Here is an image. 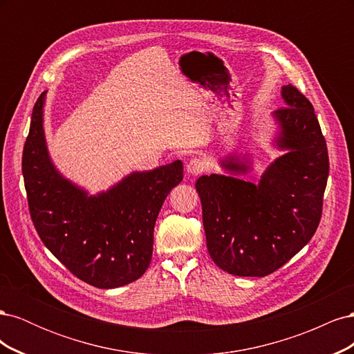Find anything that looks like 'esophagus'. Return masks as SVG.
Here are the masks:
<instances>
[{"label": "esophagus", "instance_id": "obj_1", "mask_svg": "<svg viewBox=\"0 0 354 354\" xmlns=\"http://www.w3.org/2000/svg\"><path fill=\"white\" fill-rule=\"evenodd\" d=\"M203 169H205V164H203L202 159H199V158L190 159L187 165H186V171H187V174H190V176H198V174L202 173Z\"/></svg>", "mask_w": 354, "mask_h": 354}]
</instances>
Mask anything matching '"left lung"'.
<instances>
[{
	"mask_svg": "<svg viewBox=\"0 0 354 354\" xmlns=\"http://www.w3.org/2000/svg\"><path fill=\"white\" fill-rule=\"evenodd\" d=\"M285 108L273 112L286 153L267 167L259 185L232 176H202L207 248L221 270L263 277L276 272L313 238L322 217L329 174L325 137L312 103L294 85H283ZM233 174L248 173V162L221 160Z\"/></svg>",
	"mask_w": 354,
	"mask_h": 354,
	"instance_id": "8db88e82",
	"label": "left lung"
}]
</instances>
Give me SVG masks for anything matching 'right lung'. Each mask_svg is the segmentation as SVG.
Returning <instances> with one entry per match:
<instances>
[{
    "label": "right lung",
    "instance_id": "right-lung-1",
    "mask_svg": "<svg viewBox=\"0 0 354 354\" xmlns=\"http://www.w3.org/2000/svg\"><path fill=\"white\" fill-rule=\"evenodd\" d=\"M42 93L32 111L22 173L32 223L51 254L95 288L137 281L152 260L153 229L169 190L183 180L174 160L152 171L131 173L99 195L63 177L48 156Z\"/></svg>",
    "mask_w": 354,
    "mask_h": 354
}]
</instances>
